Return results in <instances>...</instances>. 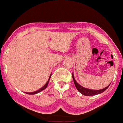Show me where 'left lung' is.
<instances>
[{
	"label": "left lung",
	"instance_id": "left-lung-1",
	"mask_svg": "<svg viewBox=\"0 0 123 123\" xmlns=\"http://www.w3.org/2000/svg\"><path fill=\"white\" fill-rule=\"evenodd\" d=\"M72 77L73 79L74 83L75 86H76V88H77V89L78 90V91L79 92H80L82 94L84 95V96H94V95H97L99 94L102 93L105 91H106V89H107L108 88V87L110 86V84L106 86V88H103V89H98V90H94V89H88V88H84L83 86H81L75 80L74 77L73 73H72Z\"/></svg>",
	"mask_w": 123,
	"mask_h": 123
}]
</instances>
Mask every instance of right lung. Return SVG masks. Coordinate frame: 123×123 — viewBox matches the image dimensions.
I'll return each mask as SVG.
<instances>
[{
  "label": "right lung",
  "instance_id": "add662e5",
  "mask_svg": "<svg viewBox=\"0 0 123 123\" xmlns=\"http://www.w3.org/2000/svg\"><path fill=\"white\" fill-rule=\"evenodd\" d=\"M51 76H52V74H51L50 76L49 79V80H48V81H47V83H46V84H45L42 87V88H40V89H38V90L36 91L32 92H26V93L27 94H32H32H36L39 93V92H41V91H43L44 89H45L46 88H47V85H48V84H49V82L50 79V77H51Z\"/></svg>",
  "mask_w": 123,
  "mask_h": 123
}]
</instances>
